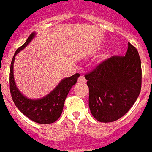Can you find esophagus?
<instances>
[{
	"instance_id": "esophagus-1",
	"label": "esophagus",
	"mask_w": 152,
	"mask_h": 152,
	"mask_svg": "<svg viewBox=\"0 0 152 152\" xmlns=\"http://www.w3.org/2000/svg\"><path fill=\"white\" fill-rule=\"evenodd\" d=\"M78 83H85L87 82V80H86V78H85L83 76H80V77L78 78Z\"/></svg>"
}]
</instances>
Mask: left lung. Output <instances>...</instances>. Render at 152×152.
Instances as JSON below:
<instances>
[{"label":"left lung","mask_w":152,"mask_h":152,"mask_svg":"<svg viewBox=\"0 0 152 152\" xmlns=\"http://www.w3.org/2000/svg\"><path fill=\"white\" fill-rule=\"evenodd\" d=\"M89 88V108L100 122L115 121L135 103L142 87L139 54L129 42L124 56L109 58L85 75Z\"/></svg>","instance_id":"1"}]
</instances>
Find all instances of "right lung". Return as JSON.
Wrapping results in <instances>:
<instances>
[{"label":"right lung","mask_w":152,"mask_h":152,"mask_svg":"<svg viewBox=\"0 0 152 152\" xmlns=\"http://www.w3.org/2000/svg\"><path fill=\"white\" fill-rule=\"evenodd\" d=\"M34 36L35 33H31L25 43L18 48L14 55L10 70V89L13 102L24 115L37 124H47L54 123L60 118L68 93L77 83L80 74H75L71 77L62 79L56 88L43 98L32 100L24 96L17 88L14 79V61L16 55L26 47Z\"/></svg>","instance_id":"right-lung-1"}]
</instances>
